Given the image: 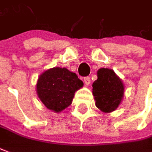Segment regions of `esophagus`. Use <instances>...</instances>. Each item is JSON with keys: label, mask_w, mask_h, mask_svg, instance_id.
Segmentation results:
<instances>
[{"label": "esophagus", "mask_w": 152, "mask_h": 152, "mask_svg": "<svg viewBox=\"0 0 152 152\" xmlns=\"http://www.w3.org/2000/svg\"><path fill=\"white\" fill-rule=\"evenodd\" d=\"M84 82H85V84L86 85H89L91 82L90 77H89V76H86V77H85V78H84Z\"/></svg>", "instance_id": "1"}]
</instances>
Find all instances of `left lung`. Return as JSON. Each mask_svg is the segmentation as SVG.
<instances>
[{"instance_id":"left-lung-1","label":"left lung","mask_w":152,"mask_h":152,"mask_svg":"<svg viewBox=\"0 0 152 152\" xmlns=\"http://www.w3.org/2000/svg\"><path fill=\"white\" fill-rule=\"evenodd\" d=\"M124 86L121 80L111 69L101 68L97 72V80L93 84V94L96 107L102 112L115 110L121 103Z\"/></svg>"}]
</instances>
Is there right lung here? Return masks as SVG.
I'll return each mask as SVG.
<instances>
[{
    "label": "right lung",
    "mask_w": 152,
    "mask_h": 152,
    "mask_svg": "<svg viewBox=\"0 0 152 152\" xmlns=\"http://www.w3.org/2000/svg\"><path fill=\"white\" fill-rule=\"evenodd\" d=\"M83 85L76 73L65 67H53L39 76L37 93L46 107L59 113L72 104L75 92Z\"/></svg>",
    "instance_id": "1"
}]
</instances>
